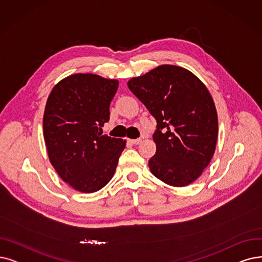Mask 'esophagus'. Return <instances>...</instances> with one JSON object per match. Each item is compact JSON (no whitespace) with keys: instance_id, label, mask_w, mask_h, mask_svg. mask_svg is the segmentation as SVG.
<instances>
[{"instance_id":"1","label":"esophagus","mask_w":262,"mask_h":262,"mask_svg":"<svg viewBox=\"0 0 262 262\" xmlns=\"http://www.w3.org/2000/svg\"><path fill=\"white\" fill-rule=\"evenodd\" d=\"M142 142L141 139H134V140H130V143L133 145H139Z\"/></svg>"}]
</instances>
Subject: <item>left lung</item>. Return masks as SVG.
<instances>
[{
	"label": "left lung",
	"instance_id": "obj_1",
	"mask_svg": "<svg viewBox=\"0 0 262 262\" xmlns=\"http://www.w3.org/2000/svg\"><path fill=\"white\" fill-rule=\"evenodd\" d=\"M128 87L157 121L151 173L174 187L194 182L212 160L218 137L216 107L204 83L190 71L164 64L131 78Z\"/></svg>",
	"mask_w": 262,
	"mask_h": 262
}]
</instances>
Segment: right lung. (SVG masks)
<instances>
[{
    "mask_svg": "<svg viewBox=\"0 0 262 262\" xmlns=\"http://www.w3.org/2000/svg\"><path fill=\"white\" fill-rule=\"evenodd\" d=\"M118 80L74 74L59 81L48 97L44 139L50 163L75 190H100L114 176L125 147L122 139L102 134Z\"/></svg>",
    "mask_w": 262,
    "mask_h": 262,
    "instance_id": "right-lung-1",
    "label": "right lung"
}]
</instances>
